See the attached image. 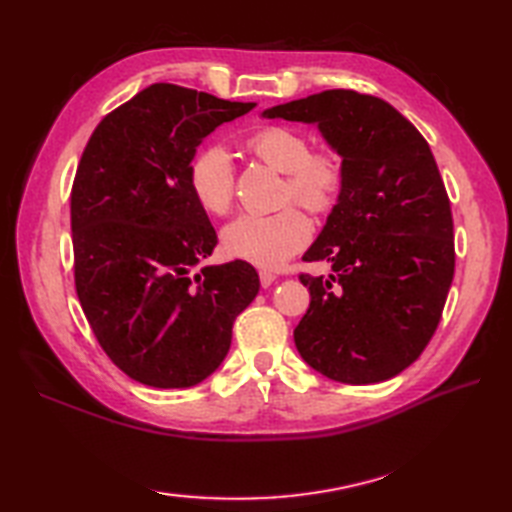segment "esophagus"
<instances>
[{"instance_id":"1","label":"esophagus","mask_w":512,"mask_h":512,"mask_svg":"<svg viewBox=\"0 0 512 512\" xmlns=\"http://www.w3.org/2000/svg\"><path fill=\"white\" fill-rule=\"evenodd\" d=\"M275 279H277V275L275 273H268V270H262V273H259V284H262V288L273 286Z\"/></svg>"}]
</instances>
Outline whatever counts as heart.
Wrapping results in <instances>:
<instances>
[{
	"mask_svg": "<svg viewBox=\"0 0 512 512\" xmlns=\"http://www.w3.org/2000/svg\"><path fill=\"white\" fill-rule=\"evenodd\" d=\"M246 149L264 165L284 173L281 200L299 202L312 213L328 211L343 184V167L334 151H310L308 138L290 127H264L248 136ZM189 187L206 213L224 215L233 204L235 171L224 147H206L193 158ZM312 224L297 206L270 215H239L222 231L228 257L259 268H277L306 246Z\"/></svg>",
	"mask_w": 512,
	"mask_h": 512,
	"instance_id": "heart-1",
	"label": "heart"
}]
</instances>
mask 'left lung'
Instances as JSON below:
<instances>
[{"label":"left lung","mask_w":512,"mask_h":512,"mask_svg":"<svg viewBox=\"0 0 512 512\" xmlns=\"http://www.w3.org/2000/svg\"><path fill=\"white\" fill-rule=\"evenodd\" d=\"M266 118L317 123L343 158L339 202L299 275L310 308L295 345L312 369L347 385L394 378L436 332L455 273L453 215L429 143L372 94L325 90L270 107Z\"/></svg>","instance_id":"obj_1"}]
</instances>
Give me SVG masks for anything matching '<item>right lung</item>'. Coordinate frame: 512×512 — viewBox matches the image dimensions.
<instances>
[{"label":"right lung","mask_w":512,"mask_h":512,"mask_svg":"<svg viewBox=\"0 0 512 512\" xmlns=\"http://www.w3.org/2000/svg\"><path fill=\"white\" fill-rule=\"evenodd\" d=\"M253 107L154 83L107 114L83 149L70 195L76 295L103 352L138 383H202L257 297L242 259L191 277L217 235L189 187L198 145Z\"/></svg>","instance_id":"1"}]
</instances>
